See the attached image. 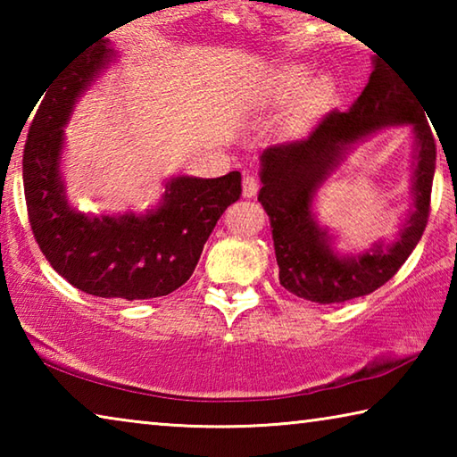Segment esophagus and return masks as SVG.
I'll return each mask as SVG.
<instances>
[{
	"label": "esophagus",
	"instance_id": "1",
	"mask_svg": "<svg viewBox=\"0 0 457 457\" xmlns=\"http://www.w3.org/2000/svg\"><path fill=\"white\" fill-rule=\"evenodd\" d=\"M258 189H260L258 177L252 175V173L244 175V181H242V193H244V197H253V195H256V193H258Z\"/></svg>",
	"mask_w": 457,
	"mask_h": 457
}]
</instances>
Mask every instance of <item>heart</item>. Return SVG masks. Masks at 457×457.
I'll list each match as a JSON object with an SVG mask.
<instances>
[{
    "label": "heart",
    "mask_w": 457,
    "mask_h": 457,
    "mask_svg": "<svg viewBox=\"0 0 457 457\" xmlns=\"http://www.w3.org/2000/svg\"><path fill=\"white\" fill-rule=\"evenodd\" d=\"M306 79L308 72L303 66H286L270 80L268 95L276 103H286L295 96L282 119V130L288 137L300 135L311 127L327 111L335 96V82L328 76H316L308 82Z\"/></svg>",
    "instance_id": "heart-1"
}]
</instances>
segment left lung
Returning a JSON list of instances; mask_svg holds the SVG:
<instances>
[{"label": "left lung", "instance_id": "left-lung-1", "mask_svg": "<svg viewBox=\"0 0 457 457\" xmlns=\"http://www.w3.org/2000/svg\"><path fill=\"white\" fill-rule=\"evenodd\" d=\"M395 124H411L416 133L412 212L395 243L340 257L328 230L315 221V193L354 142ZM260 163L258 201L272 226L280 284L298 298L337 304L375 292L405 264L428 226L436 141L413 88L378 58L349 111L328 112L303 141L270 146Z\"/></svg>", "mask_w": 457, "mask_h": 457}]
</instances>
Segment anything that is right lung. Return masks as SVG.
Wrapping results in <instances>:
<instances>
[{"instance_id":"right-lung-1","label":"right lung","mask_w":457,"mask_h":457,"mask_svg":"<svg viewBox=\"0 0 457 457\" xmlns=\"http://www.w3.org/2000/svg\"><path fill=\"white\" fill-rule=\"evenodd\" d=\"M114 56L103 37L68 62L44 90L24 149L28 218L46 260L79 290L120 300L167 296L189 280L215 223L242 195V175L173 177L161 204L138 215L74 210L60 173L64 127L80 95Z\"/></svg>"}]
</instances>
